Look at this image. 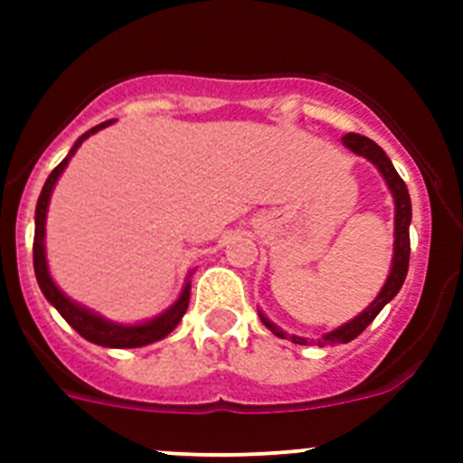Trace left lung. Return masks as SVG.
<instances>
[{
	"label": "left lung",
	"mask_w": 463,
	"mask_h": 463,
	"mask_svg": "<svg viewBox=\"0 0 463 463\" xmlns=\"http://www.w3.org/2000/svg\"><path fill=\"white\" fill-rule=\"evenodd\" d=\"M343 146L347 150H353L354 155L359 157L369 159L371 165L380 171V175L384 178L387 187L392 192V199H394V255H392V267H390V276L384 280V285L380 288L378 297L371 301L366 308L362 310L359 315H354L353 320H347L345 325L336 326L334 331L329 334H322V338H317V345L325 347V345H338V343H350L353 338H357L371 322L378 317L380 310L384 306L390 304L392 298L399 294L401 285L406 280V273H408V260H411V220H412V206H411V194H408V187L403 183L399 174H396L394 165H392V159L384 155V150L380 148L378 143L371 141V138L362 137V134H345L343 137ZM264 322L267 329H271L278 338H289L292 343H298V345H308V338H301V336H294V334H288V331H282L280 326L273 325L269 320L267 315L257 310Z\"/></svg>",
	"instance_id": "obj_1"
}]
</instances>
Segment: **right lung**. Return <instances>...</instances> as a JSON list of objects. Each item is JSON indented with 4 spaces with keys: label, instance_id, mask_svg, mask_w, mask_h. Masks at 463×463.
<instances>
[{
    "label": "right lung",
    "instance_id": "add662e5",
    "mask_svg": "<svg viewBox=\"0 0 463 463\" xmlns=\"http://www.w3.org/2000/svg\"><path fill=\"white\" fill-rule=\"evenodd\" d=\"M113 122L116 120L101 122V125L88 129L83 137H79V141L73 143L71 150L67 153V157H64L62 162L52 169V174L48 175L46 185H43V190H41L39 194V202H36V213H34V273H36V282H39L41 292H43V297L48 298V304L55 306L57 313L62 315L64 320H67L73 329L79 331L85 341L101 347H143V345H150V343L155 341H162L165 336H169L171 331L178 326V322L183 320L187 304H190V288H192L190 276L194 271L187 273V280L185 285H183L181 294H178V298H175L169 308L162 310V313L155 315V317H150V320L137 322V325H122V322L109 320V317H104V315L94 313V310L88 308V306L69 298L62 289L57 288V282L52 280L51 269H48V260H46V215H48V203H51L52 190H55L60 175H62L64 169H67L69 159H71L73 155H76V150L83 146L85 138L101 132V129H106V127L113 125Z\"/></svg>",
    "mask_w": 463,
    "mask_h": 463
}]
</instances>
